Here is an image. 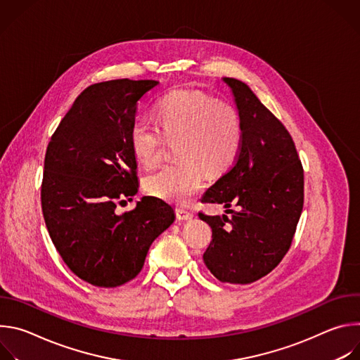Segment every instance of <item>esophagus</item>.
<instances>
[{
  "label": "esophagus",
  "mask_w": 360,
  "mask_h": 360,
  "mask_svg": "<svg viewBox=\"0 0 360 360\" xmlns=\"http://www.w3.org/2000/svg\"><path fill=\"white\" fill-rule=\"evenodd\" d=\"M176 218H178L179 221H191V219L193 218V215H192L191 212L182 210V208H178V210H176Z\"/></svg>",
  "instance_id": "1"
}]
</instances>
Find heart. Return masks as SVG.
Returning a JSON list of instances; mask_svg holds the SVG:
<instances>
[{
    "mask_svg": "<svg viewBox=\"0 0 360 360\" xmlns=\"http://www.w3.org/2000/svg\"><path fill=\"white\" fill-rule=\"evenodd\" d=\"M158 125L138 121L129 134L136 160L148 167L160 161L164 136L176 141L181 161L162 167L145 181L146 191L172 203L186 205L205 185V172L219 175L236 161L242 124L233 107L191 89L164 95L155 107Z\"/></svg>",
    "mask_w": 360,
    "mask_h": 360,
    "instance_id": "obj_1",
    "label": "heart"
}]
</instances>
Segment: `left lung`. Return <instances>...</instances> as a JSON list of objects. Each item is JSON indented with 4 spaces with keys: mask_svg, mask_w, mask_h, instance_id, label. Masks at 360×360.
Returning <instances> with one entry per match:
<instances>
[{
    "mask_svg": "<svg viewBox=\"0 0 360 360\" xmlns=\"http://www.w3.org/2000/svg\"><path fill=\"white\" fill-rule=\"evenodd\" d=\"M222 81L233 95L242 145L233 167L202 196L231 214H199L212 228L203 262L218 281L246 285L275 269L290 248L303 208V169L282 122L245 82ZM231 202L238 212L227 210Z\"/></svg>",
    "mask_w": 360,
    "mask_h": 360,
    "instance_id": "1",
    "label": "left lung"
}]
</instances>
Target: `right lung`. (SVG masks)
I'll return each mask as SVG.
<instances>
[{"label": "right lung", "mask_w": 360, "mask_h": 360, "mask_svg": "<svg viewBox=\"0 0 360 360\" xmlns=\"http://www.w3.org/2000/svg\"><path fill=\"white\" fill-rule=\"evenodd\" d=\"M158 84L125 78L88 86L46 148L41 205L48 233L67 266L94 286L134 279L152 242L175 221L171 205L153 196L117 214V203L139 188L129 143L136 104Z\"/></svg>", "instance_id": "obj_1"}]
</instances>
